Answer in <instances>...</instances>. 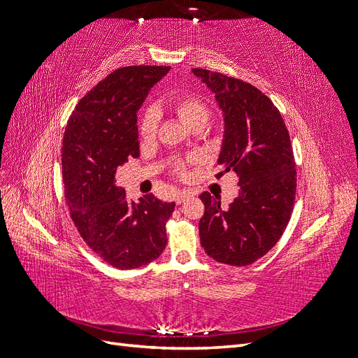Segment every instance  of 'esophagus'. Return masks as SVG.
<instances>
[{"label":"esophagus","mask_w":358,"mask_h":358,"mask_svg":"<svg viewBox=\"0 0 358 358\" xmlns=\"http://www.w3.org/2000/svg\"><path fill=\"white\" fill-rule=\"evenodd\" d=\"M191 197H192V194H191V192H188V191H183V192H179V194H178L176 199H175V201H176L178 204H182L183 201L188 200V199H191Z\"/></svg>","instance_id":"1"}]
</instances>
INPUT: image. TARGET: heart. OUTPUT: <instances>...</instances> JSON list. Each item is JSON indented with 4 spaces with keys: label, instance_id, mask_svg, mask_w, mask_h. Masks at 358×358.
<instances>
[{
    "label": "heart",
    "instance_id": "obj_1",
    "mask_svg": "<svg viewBox=\"0 0 358 358\" xmlns=\"http://www.w3.org/2000/svg\"><path fill=\"white\" fill-rule=\"evenodd\" d=\"M170 109L175 112L182 122L191 128H200L209 121L210 109L208 103L194 94H179L173 96L169 103ZM159 122V113L155 107H146L138 116V134L148 140L157 133ZM173 173L178 178H187V162L176 161L173 164Z\"/></svg>",
    "mask_w": 358,
    "mask_h": 358
}]
</instances>
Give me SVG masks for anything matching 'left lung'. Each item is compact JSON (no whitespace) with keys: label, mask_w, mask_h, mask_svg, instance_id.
Here are the masks:
<instances>
[{"label":"left lung","mask_w":358,"mask_h":358,"mask_svg":"<svg viewBox=\"0 0 358 358\" xmlns=\"http://www.w3.org/2000/svg\"><path fill=\"white\" fill-rule=\"evenodd\" d=\"M224 112L225 133L216 178L239 176V197L224 209L203 192L199 222L206 254L218 263L249 266L284 234L294 209L297 171L288 129L278 107L251 83L218 71L192 69Z\"/></svg>","instance_id":"8db88e82"}]
</instances>
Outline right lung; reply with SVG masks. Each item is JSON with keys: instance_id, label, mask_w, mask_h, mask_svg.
Returning <instances> with one entry per match:
<instances>
[{"instance_id": "add662e5", "label": "right lung", "mask_w": 358, "mask_h": 358, "mask_svg": "<svg viewBox=\"0 0 358 358\" xmlns=\"http://www.w3.org/2000/svg\"><path fill=\"white\" fill-rule=\"evenodd\" d=\"M166 66L112 71L76 106L62 138V180L70 216L83 242L103 262L129 270L157 259L167 245L175 203L152 194L129 203L115 173L138 157L137 110Z\"/></svg>"}]
</instances>
